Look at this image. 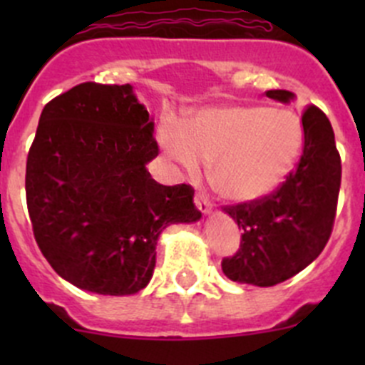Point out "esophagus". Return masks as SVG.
<instances>
[{
    "label": "esophagus",
    "instance_id": "34e87169",
    "mask_svg": "<svg viewBox=\"0 0 365 365\" xmlns=\"http://www.w3.org/2000/svg\"><path fill=\"white\" fill-rule=\"evenodd\" d=\"M194 203H196L197 210H201V212H203V213L212 212V208H213V205H212V201H210V197L206 196V194H203V192H197L196 194V197H194Z\"/></svg>",
    "mask_w": 365,
    "mask_h": 365
}]
</instances>
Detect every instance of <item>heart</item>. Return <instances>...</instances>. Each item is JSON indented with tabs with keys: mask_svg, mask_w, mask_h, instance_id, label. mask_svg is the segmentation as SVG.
<instances>
[{
	"mask_svg": "<svg viewBox=\"0 0 365 365\" xmlns=\"http://www.w3.org/2000/svg\"><path fill=\"white\" fill-rule=\"evenodd\" d=\"M160 145L187 171L212 160L210 178L226 200L247 203L274 192L295 169L305 145L300 116L292 109L224 104L201 109L187 125L160 127Z\"/></svg>",
	"mask_w": 365,
	"mask_h": 365,
	"instance_id": "heart-1",
	"label": "heart"
}]
</instances>
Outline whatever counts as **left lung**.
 <instances>
[{
  "label": "left lung",
  "instance_id": "left-lung-1",
  "mask_svg": "<svg viewBox=\"0 0 365 365\" xmlns=\"http://www.w3.org/2000/svg\"><path fill=\"white\" fill-rule=\"evenodd\" d=\"M267 97L289 102L292 91ZM305 145L288 178L268 196L224 206L242 230L240 249L222 259L227 279L240 284L275 286L311 264L332 235L341 187V155L332 125L316 106L302 113Z\"/></svg>",
  "mask_w": 365,
  "mask_h": 365
}]
</instances>
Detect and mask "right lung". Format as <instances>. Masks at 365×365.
<instances>
[{
    "instance_id": "add662e5",
    "label": "right lung",
    "mask_w": 365,
    "mask_h": 365,
    "mask_svg": "<svg viewBox=\"0 0 365 365\" xmlns=\"http://www.w3.org/2000/svg\"><path fill=\"white\" fill-rule=\"evenodd\" d=\"M157 155L153 121L130 84L88 81L47 102L26 160V203L36 245L65 281L138 293L162 230L200 219L192 187L150 176Z\"/></svg>"
}]
</instances>
